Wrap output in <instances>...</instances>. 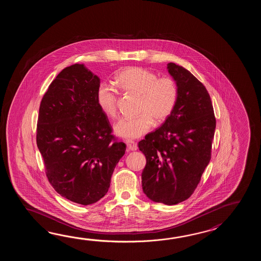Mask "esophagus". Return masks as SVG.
Returning <instances> with one entry per match:
<instances>
[{
  "label": "esophagus",
  "instance_id": "esophagus-1",
  "mask_svg": "<svg viewBox=\"0 0 261 261\" xmlns=\"http://www.w3.org/2000/svg\"><path fill=\"white\" fill-rule=\"evenodd\" d=\"M126 144H127L128 149L132 150V151H135V150H137V148H138L137 144L134 143L132 140H128V141L126 142Z\"/></svg>",
  "mask_w": 261,
  "mask_h": 261
}]
</instances>
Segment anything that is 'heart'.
Here are the masks:
<instances>
[{"instance_id":"obj_1","label":"heart","mask_w":261,"mask_h":261,"mask_svg":"<svg viewBox=\"0 0 261 261\" xmlns=\"http://www.w3.org/2000/svg\"><path fill=\"white\" fill-rule=\"evenodd\" d=\"M117 86L124 91L140 96L136 117H124L115 125V133L125 139H137L148 133L155 122L165 121L171 116L178 100L176 82L169 76L159 77L153 71L129 67L117 76ZM97 102L107 117L117 115V90L108 84L97 89Z\"/></svg>"}]
</instances>
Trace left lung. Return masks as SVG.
I'll return each instance as SVG.
<instances>
[{"label":"left lung","instance_id":"left-lung-1","mask_svg":"<svg viewBox=\"0 0 261 261\" xmlns=\"http://www.w3.org/2000/svg\"><path fill=\"white\" fill-rule=\"evenodd\" d=\"M167 69L177 84L176 106L138 146L146 159L144 194L155 202L174 205L193 194L210 162L216 117L203 84L175 63H168Z\"/></svg>","mask_w":261,"mask_h":261}]
</instances>
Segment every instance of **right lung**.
I'll use <instances>...</instances> for the list:
<instances>
[{"instance_id": "right-lung-1", "label": "right lung", "mask_w": 261, "mask_h": 261, "mask_svg": "<svg viewBox=\"0 0 261 261\" xmlns=\"http://www.w3.org/2000/svg\"><path fill=\"white\" fill-rule=\"evenodd\" d=\"M100 78L84 64L63 69L39 108L36 143L47 179L67 200L89 205L107 193L126 144L97 102Z\"/></svg>"}]
</instances>
